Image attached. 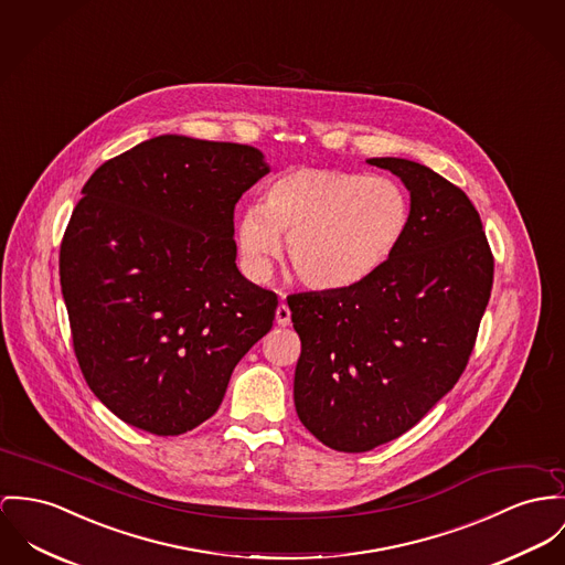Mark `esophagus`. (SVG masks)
<instances>
[{"label":"esophagus","mask_w":565,"mask_h":565,"mask_svg":"<svg viewBox=\"0 0 565 565\" xmlns=\"http://www.w3.org/2000/svg\"><path fill=\"white\" fill-rule=\"evenodd\" d=\"M275 322H277L279 327H288V324H290V309H288V305L281 303L277 307V311H275Z\"/></svg>","instance_id":"obj_1"}]
</instances>
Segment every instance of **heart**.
<instances>
[{
	"mask_svg": "<svg viewBox=\"0 0 565 565\" xmlns=\"http://www.w3.org/2000/svg\"><path fill=\"white\" fill-rule=\"evenodd\" d=\"M408 223V195L391 178L295 168L266 184L262 204L241 209L234 241L245 273L264 281L286 234V256L305 286L340 292L393 258Z\"/></svg>",
	"mask_w": 565,
	"mask_h": 565,
	"instance_id": "b5f03b06",
	"label": "heart"
}]
</instances>
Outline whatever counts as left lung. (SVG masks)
I'll return each instance as SVG.
<instances>
[{"mask_svg": "<svg viewBox=\"0 0 565 565\" xmlns=\"http://www.w3.org/2000/svg\"><path fill=\"white\" fill-rule=\"evenodd\" d=\"M365 163L390 170L411 193L402 245L361 286L288 297L301 338L297 415L320 443L348 454L404 435L458 383L494 273L462 189L408 159Z\"/></svg>", "mask_w": 565, "mask_h": 565, "instance_id": "obj_1", "label": "left lung"}]
</instances>
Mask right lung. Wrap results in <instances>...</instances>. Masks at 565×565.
<instances>
[{"mask_svg": "<svg viewBox=\"0 0 565 565\" xmlns=\"http://www.w3.org/2000/svg\"><path fill=\"white\" fill-rule=\"evenodd\" d=\"M270 172L254 146L146 139L82 189L60 249L73 347L94 395L150 435L217 413L277 297L236 266L234 206Z\"/></svg>", "mask_w": 565, "mask_h": 565, "instance_id": "add662e5", "label": "right lung"}]
</instances>
